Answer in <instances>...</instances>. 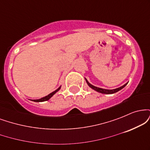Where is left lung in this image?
<instances>
[{
	"mask_svg": "<svg viewBox=\"0 0 150 150\" xmlns=\"http://www.w3.org/2000/svg\"><path fill=\"white\" fill-rule=\"evenodd\" d=\"M85 80L86 82H87V85H89V87H91V88L94 89V90L97 91L98 92H100L101 94H113V93H116L117 92H118V91L120 90V89H122L123 88V87H125V86H126L127 84H128V82H127L126 84H125L124 85L121 86V87H118V88H116V89H102V88H99V87H95V86L91 85L90 83L87 81V79L85 78Z\"/></svg>",
	"mask_w": 150,
	"mask_h": 150,
	"instance_id": "1",
	"label": "left lung"
}]
</instances>
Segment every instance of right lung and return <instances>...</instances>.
Here are the masks:
<instances>
[{"instance_id": "obj_1", "label": "right lung", "mask_w": 150, "mask_h": 150, "mask_svg": "<svg viewBox=\"0 0 150 150\" xmlns=\"http://www.w3.org/2000/svg\"><path fill=\"white\" fill-rule=\"evenodd\" d=\"M61 87H58V88L57 89H56V90H55L54 92H51V94H49V95L46 96V97H42V98H41V99H34V100H32V101H35V102H42V101H48V100H49V99H50V98H51V97H52L54 95V94H56V93L58 92V91H59V90H60V89H61Z\"/></svg>"}]
</instances>
